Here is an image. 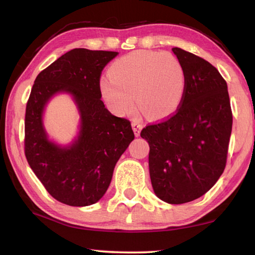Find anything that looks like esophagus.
I'll list each match as a JSON object with an SVG mask.
<instances>
[{"label": "esophagus", "mask_w": 255, "mask_h": 255, "mask_svg": "<svg viewBox=\"0 0 255 255\" xmlns=\"http://www.w3.org/2000/svg\"><path fill=\"white\" fill-rule=\"evenodd\" d=\"M131 126H132V129H133V132H135V136L136 137L139 136L141 129H142V125L140 123H138V122H133L131 124Z\"/></svg>", "instance_id": "obj_1"}]
</instances>
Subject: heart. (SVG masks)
Listing matches in <instances>:
<instances>
[{"label": "heart", "instance_id": "obj_1", "mask_svg": "<svg viewBox=\"0 0 255 255\" xmlns=\"http://www.w3.org/2000/svg\"><path fill=\"white\" fill-rule=\"evenodd\" d=\"M100 92L109 108L129 115L136 104L150 119H165L182 104L186 77L179 60L172 53L137 50L119 58L101 77Z\"/></svg>", "mask_w": 255, "mask_h": 255}]
</instances>
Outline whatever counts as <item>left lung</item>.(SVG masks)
<instances>
[{
	"mask_svg": "<svg viewBox=\"0 0 255 255\" xmlns=\"http://www.w3.org/2000/svg\"><path fill=\"white\" fill-rule=\"evenodd\" d=\"M186 88L177 112L143 128L149 143V174L156 196L183 204L204 195L223 174L232 131V112L223 77L210 62L183 49Z\"/></svg>",
	"mask_w": 255,
	"mask_h": 255,
	"instance_id": "left-lung-1",
	"label": "left lung"
}]
</instances>
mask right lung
I'll use <instances>...</instances> for the list:
<instances>
[{
	"mask_svg": "<svg viewBox=\"0 0 255 255\" xmlns=\"http://www.w3.org/2000/svg\"><path fill=\"white\" fill-rule=\"evenodd\" d=\"M117 54L73 49L41 71L32 87L25 110V157L48 193L63 204L98 202L135 138L130 122L116 117L101 100V71ZM59 93L72 96L81 116L80 132L64 146L49 139L43 125L45 107Z\"/></svg>",
	"mask_w": 255,
	"mask_h": 255,
	"instance_id": "1",
	"label": "right lung"
}]
</instances>
